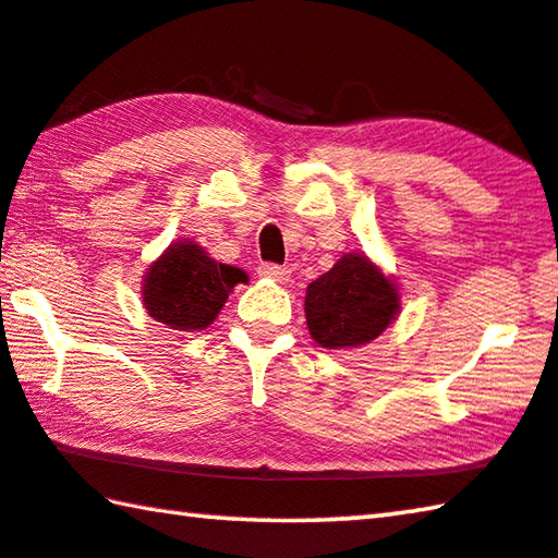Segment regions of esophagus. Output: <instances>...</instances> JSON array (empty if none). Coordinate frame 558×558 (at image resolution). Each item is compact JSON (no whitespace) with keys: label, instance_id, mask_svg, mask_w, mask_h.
<instances>
[{"label":"esophagus","instance_id":"esophagus-1","mask_svg":"<svg viewBox=\"0 0 558 558\" xmlns=\"http://www.w3.org/2000/svg\"><path fill=\"white\" fill-rule=\"evenodd\" d=\"M258 276L268 278V280H276V282H288L290 280V268L276 266V263H263V266L258 268Z\"/></svg>","mask_w":558,"mask_h":558}]
</instances>
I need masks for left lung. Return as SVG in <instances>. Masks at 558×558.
<instances>
[{
    "instance_id": "left-lung-1",
    "label": "left lung",
    "mask_w": 558,
    "mask_h": 558,
    "mask_svg": "<svg viewBox=\"0 0 558 558\" xmlns=\"http://www.w3.org/2000/svg\"><path fill=\"white\" fill-rule=\"evenodd\" d=\"M391 278L364 253H347L325 276L307 286L305 317L315 342L325 349L369 344L399 315Z\"/></svg>"
}]
</instances>
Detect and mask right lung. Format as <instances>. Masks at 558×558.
<instances>
[{
    "mask_svg": "<svg viewBox=\"0 0 558 558\" xmlns=\"http://www.w3.org/2000/svg\"><path fill=\"white\" fill-rule=\"evenodd\" d=\"M248 276L216 263L194 241H179L147 268L143 302L149 317L179 332H196L219 317L229 292Z\"/></svg>",
    "mask_w": 558,
    "mask_h": 558,
    "instance_id": "1",
    "label": "right lung"
}]
</instances>
